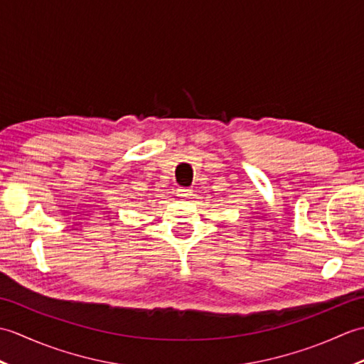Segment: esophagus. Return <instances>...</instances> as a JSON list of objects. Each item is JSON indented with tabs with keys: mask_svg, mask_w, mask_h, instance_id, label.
Listing matches in <instances>:
<instances>
[{
	"mask_svg": "<svg viewBox=\"0 0 364 364\" xmlns=\"http://www.w3.org/2000/svg\"><path fill=\"white\" fill-rule=\"evenodd\" d=\"M176 196L181 197V198H188V197L192 196V189L191 188H178Z\"/></svg>",
	"mask_w": 364,
	"mask_h": 364,
	"instance_id": "34e87169",
	"label": "esophagus"
}]
</instances>
